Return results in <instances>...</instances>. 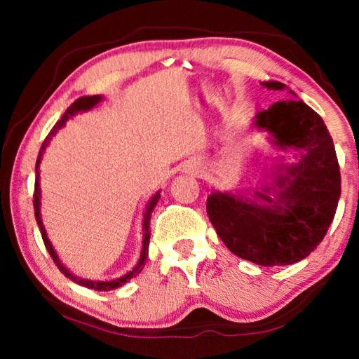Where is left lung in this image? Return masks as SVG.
I'll list each match as a JSON object with an SVG mask.
<instances>
[{"instance_id":"obj_1","label":"left lung","mask_w":359,"mask_h":359,"mask_svg":"<svg viewBox=\"0 0 359 359\" xmlns=\"http://www.w3.org/2000/svg\"><path fill=\"white\" fill-rule=\"evenodd\" d=\"M274 92L293 90L282 82H261ZM253 126L269 133L296 163H278L271 182L253 196L212 191L208 215L218 238L236 257L259 266H288L304 259L323 241L340 198V172L323 118L302 100L290 98L258 112Z\"/></svg>"}]
</instances>
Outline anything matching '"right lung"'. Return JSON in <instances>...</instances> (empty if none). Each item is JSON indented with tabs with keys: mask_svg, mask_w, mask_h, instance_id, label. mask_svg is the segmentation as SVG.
Listing matches in <instances>:
<instances>
[{
	"mask_svg": "<svg viewBox=\"0 0 359 359\" xmlns=\"http://www.w3.org/2000/svg\"><path fill=\"white\" fill-rule=\"evenodd\" d=\"M102 100L101 95H95V96H82V98L76 100L72 104L66 109V112L63 114V117L60 118L55 126H53L52 131L48 133V136L46 137V141L42 142L41 145V150H39V155H38V160H36V182H34V194H33V205H34V217H36V222H38V226L41 231V236H42V241H44V245L47 248V252L50 253V257L53 259V263L58 266V269L63 272V274L71 278L72 282H76L79 285H82L85 288H92L96 291H109V290H115V288H120L121 285H125L126 282L130 280V278L136 277L139 272L144 269L145 266V259L149 257V244H150V233H149V228H150V217H151V212H154L155 205L158 203V199H160V191H156L154 196L147 204V208H145L144 212V222H142V231H144V239H142V250H141V258H139V263L133 267V271H130L128 274L121 276L118 278H115V280H109V282H93V280H87V278H81L72 274V272L68 269V267H65L62 261H60L57 252L53 250V247L50 244V241L47 238V233H46V228L44 224H42V218H41V187H39V163H41V158L44 155V151L47 149V145L50 144L52 137L57 135L58 130H62L63 126L66 125V121H68L71 117H74L77 112H85V111H90V109H93L98 102Z\"/></svg>",
	"mask_w": 359,
	"mask_h": 359,
	"instance_id": "add662e5",
	"label": "right lung"
}]
</instances>
